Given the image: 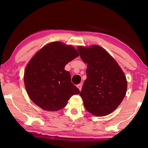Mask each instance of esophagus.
<instances>
[{"label": "esophagus", "instance_id": "34e87169", "mask_svg": "<svg viewBox=\"0 0 148 148\" xmlns=\"http://www.w3.org/2000/svg\"><path fill=\"white\" fill-rule=\"evenodd\" d=\"M77 87L79 89V91H81V90H82V84H77Z\"/></svg>", "mask_w": 148, "mask_h": 148}]
</instances>
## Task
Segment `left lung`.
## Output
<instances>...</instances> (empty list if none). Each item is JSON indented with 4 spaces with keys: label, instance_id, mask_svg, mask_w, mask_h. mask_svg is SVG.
<instances>
[{
    "label": "left lung",
    "instance_id": "8db88e82",
    "mask_svg": "<svg viewBox=\"0 0 148 148\" xmlns=\"http://www.w3.org/2000/svg\"><path fill=\"white\" fill-rule=\"evenodd\" d=\"M87 63V79L79 95L87 111L104 116L114 111L126 94L127 82L123 72L106 50L97 45L77 47Z\"/></svg>",
    "mask_w": 148,
    "mask_h": 148
}]
</instances>
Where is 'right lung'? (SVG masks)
<instances>
[{"mask_svg": "<svg viewBox=\"0 0 148 148\" xmlns=\"http://www.w3.org/2000/svg\"><path fill=\"white\" fill-rule=\"evenodd\" d=\"M79 56L77 50L60 42H51L39 50L27 65L25 88L32 102L47 111H57L70 98L79 93L64 66Z\"/></svg>", "mask_w": 148, "mask_h": 148, "instance_id": "1", "label": "right lung"}]
</instances>
